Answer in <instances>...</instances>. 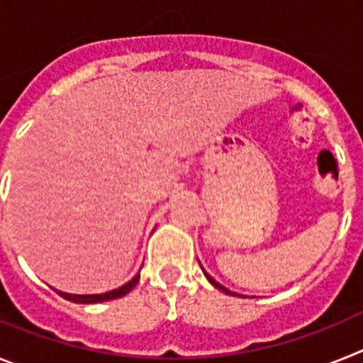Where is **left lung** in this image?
Here are the masks:
<instances>
[{
    "mask_svg": "<svg viewBox=\"0 0 363 363\" xmlns=\"http://www.w3.org/2000/svg\"><path fill=\"white\" fill-rule=\"evenodd\" d=\"M204 276H206V277H208V281L212 283V285H213V286H217V289H219V291L226 292V294H232V292H230V291H228V289H225V286H223V285H219V283H217V281H216V279H213V277H212V276H208V274H206V272H204Z\"/></svg>",
    "mask_w": 363,
    "mask_h": 363,
    "instance_id": "left-lung-1",
    "label": "left lung"
}]
</instances>
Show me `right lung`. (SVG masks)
<instances>
[{
    "label": "right lung",
    "instance_id": "1",
    "mask_svg": "<svg viewBox=\"0 0 363 363\" xmlns=\"http://www.w3.org/2000/svg\"><path fill=\"white\" fill-rule=\"evenodd\" d=\"M138 274L137 276L131 279L129 283H125L124 286H121V289H116V291H111V292H106V294H67V292H58L62 298L69 299V301H72V303H100V301H107V299H116V298H122V296L128 294L129 291H133L135 285L138 283Z\"/></svg>",
    "mask_w": 363,
    "mask_h": 363
}]
</instances>
